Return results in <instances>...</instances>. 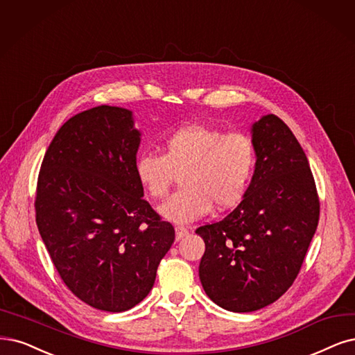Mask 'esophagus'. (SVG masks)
I'll return each mask as SVG.
<instances>
[{"label":"esophagus","mask_w":355,"mask_h":355,"mask_svg":"<svg viewBox=\"0 0 355 355\" xmlns=\"http://www.w3.org/2000/svg\"><path fill=\"white\" fill-rule=\"evenodd\" d=\"M189 234V231H187V228H184V227H175V239H177V241H180L181 239H184L186 235Z\"/></svg>","instance_id":"obj_1"}]
</instances>
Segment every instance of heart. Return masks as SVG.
I'll list each match as a JSON object with an SVG mask.
<instances>
[{"label":"heart","instance_id":"b5f03b06","mask_svg":"<svg viewBox=\"0 0 355 355\" xmlns=\"http://www.w3.org/2000/svg\"><path fill=\"white\" fill-rule=\"evenodd\" d=\"M257 150L254 140L240 131L224 133L202 124L182 125L162 141V155L144 152L135 171L152 199L168 194L175 171H182L181 184L159 207L165 219L189 224L215 205L219 211L241 202L250 186Z\"/></svg>","mask_w":355,"mask_h":355}]
</instances>
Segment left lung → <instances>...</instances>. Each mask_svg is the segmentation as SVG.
I'll return each instance as SVG.
<instances>
[{
    "mask_svg": "<svg viewBox=\"0 0 355 355\" xmlns=\"http://www.w3.org/2000/svg\"><path fill=\"white\" fill-rule=\"evenodd\" d=\"M252 133L257 159L244 199L224 219L196 230L205 241L203 290L235 313L263 309L286 293L320 215L307 156L290 127L269 114Z\"/></svg>",
    "mask_w": 355,
    "mask_h": 355,
    "instance_id": "left-lung-1",
    "label": "left lung"
}]
</instances>
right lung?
Wrapping results in <instances>:
<instances>
[{
	"instance_id": "add662e5",
	"label": "right lung",
	"mask_w": 355,
	"mask_h": 355,
	"mask_svg": "<svg viewBox=\"0 0 355 355\" xmlns=\"http://www.w3.org/2000/svg\"><path fill=\"white\" fill-rule=\"evenodd\" d=\"M131 112L101 105L64 123L36 186V225L62 282L83 303L120 313L155 284L174 227L143 199Z\"/></svg>"
}]
</instances>
